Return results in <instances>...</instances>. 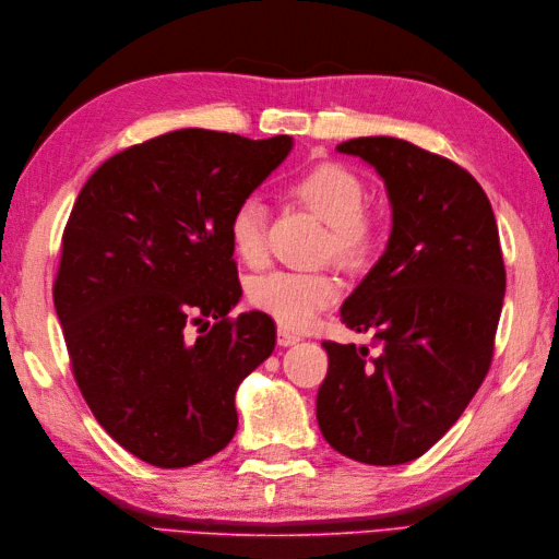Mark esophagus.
<instances>
[{
	"mask_svg": "<svg viewBox=\"0 0 559 559\" xmlns=\"http://www.w3.org/2000/svg\"><path fill=\"white\" fill-rule=\"evenodd\" d=\"M276 338H278V346H295V343L300 341V336L298 334H293V331H288V329H278V334H276Z\"/></svg>",
	"mask_w": 559,
	"mask_h": 559,
	"instance_id": "esophagus-1",
	"label": "esophagus"
}]
</instances>
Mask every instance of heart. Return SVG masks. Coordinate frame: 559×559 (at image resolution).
I'll use <instances>...</instances> for the list:
<instances>
[{"label":"heart","mask_w":559,"mask_h":559,"mask_svg":"<svg viewBox=\"0 0 559 559\" xmlns=\"http://www.w3.org/2000/svg\"><path fill=\"white\" fill-rule=\"evenodd\" d=\"M293 194L329 223L324 252L350 269L362 266L377 247L379 228L362 211L365 187L360 177L336 160L314 163L295 177ZM230 242L245 264L259 266L266 259V209L257 197L235 206L228 223ZM341 281L331 271H271L252 281L249 300L286 329H305L319 312L341 298Z\"/></svg>","instance_id":"b5f03b06"}]
</instances>
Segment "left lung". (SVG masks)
I'll use <instances>...</instances> for the list:
<instances>
[{"label":"left lung","instance_id":"1","mask_svg":"<svg viewBox=\"0 0 559 559\" xmlns=\"http://www.w3.org/2000/svg\"><path fill=\"white\" fill-rule=\"evenodd\" d=\"M336 151L384 180L391 235L341 307L348 329L374 331L379 355L322 343L317 423L338 454L396 466L444 437L490 370L507 286L500 235L476 177L449 158L394 136Z\"/></svg>","mask_w":559,"mask_h":559}]
</instances>
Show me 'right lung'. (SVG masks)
I'll use <instances>...</instances> for the list:
<instances>
[{
	"mask_svg": "<svg viewBox=\"0 0 559 559\" xmlns=\"http://www.w3.org/2000/svg\"><path fill=\"white\" fill-rule=\"evenodd\" d=\"M290 148L177 129L105 160L71 209L52 288L71 372L103 430L151 466L218 454L237 386L276 346L269 314L228 317L242 298L228 223Z\"/></svg>",
	"mask_w": 559,
	"mask_h": 559,
	"instance_id": "1",
	"label": "right lung"
}]
</instances>
